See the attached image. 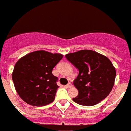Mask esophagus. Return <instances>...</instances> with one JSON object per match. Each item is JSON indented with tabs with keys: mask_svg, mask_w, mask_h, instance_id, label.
Segmentation results:
<instances>
[{
	"mask_svg": "<svg viewBox=\"0 0 131 131\" xmlns=\"http://www.w3.org/2000/svg\"><path fill=\"white\" fill-rule=\"evenodd\" d=\"M67 87V88H71V87H72L73 85H72V84L71 83V82H69V83H68L67 84V86H66Z\"/></svg>",
	"mask_w": 131,
	"mask_h": 131,
	"instance_id": "34e87169",
	"label": "esophagus"
}]
</instances>
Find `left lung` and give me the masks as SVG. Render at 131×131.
I'll return each instance as SVG.
<instances>
[{
	"mask_svg": "<svg viewBox=\"0 0 131 131\" xmlns=\"http://www.w3.org/2000/svg\"><path fill=\"white\" fill-rule=\"evenodd\" d=\"M66 58L79 70L73 81L78 95L73 100L83 106H93L105 99L114 85L116 71L109 59L92 50L68 53Z\"/></svg>",
	"mask_w": 131,
	"mask_h": 131,
	"instance_id": "8db88e82",
	"label": "left lung"
}]
</instances>
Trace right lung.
Returning <instances> with one entry per match:
<instances>
[{
    "label": "right lung",
    "instance_id": "add662e5",
    "mask_svg": "<svg viewBox=\"0 0 131 131\" xmlns=\"http://www.w3.org/2000/svg\"><path fill=\"white\" fill-rule=\"evenodd\" d=\"M63 58L60 53L40 50L29 53L17 61L12 73L15 89L20 98L34 106L53 102L58 78L52 73L54 67Z\"/></svg>",
    "mask_w": 131,
    "mask_h": 131
}]
</instances>
